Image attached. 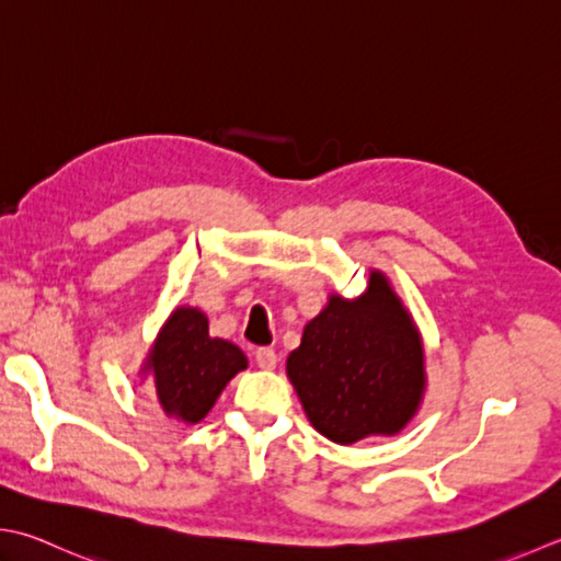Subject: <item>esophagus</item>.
Listing matches in <instances>:
<instances>
[{"instance_id": "1", "label": "esophagus", "mask_w": 561, "mask_h": 561, "mask_svg": "<svg viewBox=\"0 0 561 561\" xmlns=\"http://www.w3.org/2000/svg\"><path fill=\"white\" fill-rule=\"evenodd\" d=\"M255 362L262 369H274L277 367V353H274L272 347H260L255 353Z\"/></svg>"}]
</instances>
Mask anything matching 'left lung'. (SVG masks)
Returning a JSON list of instances; mask_svg holds the SVG:
<instances>
[{"instance_id": "8db88e82", "label": "left lung", "mask_w": 561, "mask_h": 561, "mask_svg": "<svg viewBox=\"0 0 561 561\" xmlns=\"http://www.w3.org/2000/svg\"><path fill=\"white\" fill-rule=\"evenodd\" d=\"M423 343L411 313L381 272L357 299L333 294L306 323L287 377L318 433L340 445L393 435L419 411Z\"/></svg>"}]
</instances>
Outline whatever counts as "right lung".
<instances>
[{"instance_id": "1", "label": "right lung", "mask_w": 561, "mask_h": 561, "mask_svg": "<svg viewBox=\"0 0 561 561\" xmlns=\"http://www.w3.org/2000/svg\"><path fill=\"white\" fill-rule=\"evenodd\" d=\"M245 367L243 350L208 335L206 316L190 306L168 318L146 362L162 411L184 423H199L226 383Z\"/></svg>"}]
</instances>
